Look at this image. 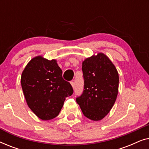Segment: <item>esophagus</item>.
<instances>
[{"instance_id": "esophagus-1", "label": "esophagus", "mask_w": 149, "mask_h": 149, "mask_svg": "<svg viewBox=\"0 0 149 149\" xmlns=\"http://www.w3.org/2000/svg\"><path fill=\"white\" fill-rule=\"evenodd\" d=\"M70 85H72V88H74V83L73 82V81H71V82H70Z\"/></svg>"}]
</instances>
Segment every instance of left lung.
Instances as JSON below:
<instances>
[{"label": "left lung", "mask_w": 149, "mask_h": 149, "mask_svg": "<svg viewBox=\"0 0 149 149\" xmlns=\"http://www.w3.org/2000/svg\"><path fill=\"white\" fill-rule=\"evenodd\" d=\"M84 91L76 101L83 115L92 121H100L113 108L119 91V73L112 61L103 53L83 61Z\"/></svg>", "instance_id": "obj_1"}]
</instances>
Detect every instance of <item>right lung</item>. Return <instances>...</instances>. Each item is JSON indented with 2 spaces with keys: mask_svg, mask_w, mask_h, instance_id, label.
<instances>
[{
  "mask_svg": "<svg viewBox=\"0 0 149 149\" xmlns=\"http://www.w3.org/2000/svg\"><path fill=\"white\" fill-rule=\"evenodd\" d=\"M21 85L28 107L43 121L57 117L66 97L73 93L56 59L49 60L42 56L28 63L22 73Z\"/></svg>",
  "mask_w": 149,
  "mask_h": 149,
  "instance_id": "obj_1",
  "label": "right lung"
}]
</instances>
